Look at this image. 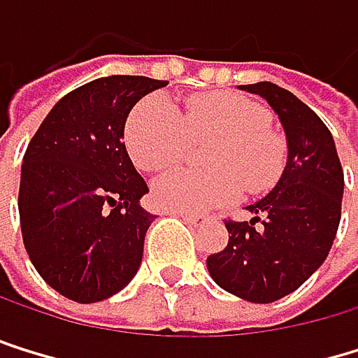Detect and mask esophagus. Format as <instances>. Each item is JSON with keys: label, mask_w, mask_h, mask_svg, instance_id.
Instances as JSON below:
<instances>
[{"label": "esophagus", "mask_w": 358, "mask_h": 358, "mask_svg": "<svg viewBox=\"0 0 358 358\" xmlns=\"http://www.w3.org/2000/svg\"><path fill=\"white\" fill-rule=\"evenodd\" d=\"M178 217H182L187 223H191V225H201V223H206V217L203 215H197V213H178Z\"/></svg>", "instance_id": "esophagus-1"}]
</instances>
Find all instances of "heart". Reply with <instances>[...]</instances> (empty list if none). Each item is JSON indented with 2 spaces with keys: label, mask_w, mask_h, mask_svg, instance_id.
<instances>
[{
  "label": "heart",
  "mask_w": 358,
  "mask_h": 358,
  "mask_svg": "<svg viewBox=\"0 0 358 358\" xmlns=\"http://www.w3.org/2000/svg\"><path fill=\"white\" fill-rule=\"evenodd\" d=\"M268 111L234 92L197 94L178 111L161 96L135 105L124 143L141 171H161L189 152L191 141H208L201 161L210 169H176L152 187L159 208L206 213L249 195L271 191L285 169V139L268 127Z\"/></svg>",
  "instance_id": "heart-1"
}]
</instances>
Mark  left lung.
<instances>
[{
	"mask_svg": "<svg viewBox=\"0 0 358 358\" xmlns=\"http://www.w3.org/2000/svg\"><path fill=\"white\" fill-rule=\"evenodd\" d=\"M241 90L262 96L279 115L287 163L275 189L247 206L251 221H225L227 247L206 259L225 292L273 303L322 266L341 219L343 169L324 122L292 92L259 81Z\"/></svg>",
	"mask_w": 358,
	"mask_h": 358,
	"instance_id": "1",
	"label": "left lung"
}]
</instances>
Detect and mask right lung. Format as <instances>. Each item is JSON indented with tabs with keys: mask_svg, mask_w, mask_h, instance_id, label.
<instances>
[{
	"mask_svg": "<svg viewBox=\"0 0 358 358\" xmlns=\"http://www.w3.org/2000/svg\"><path fill=\"white\" fill-rule=\"evenodd\" d=\"M167 81L111 75L68 92L31 137L21 167L19 217L34 268L77 303H99L135 277L155 215L139 206L124 124Z\"/></svg>",
	"mask_w": 358,
	"mask_h": 358,
	"instance_id": "add662e5",
	"label": "right lung"
}]
</instances>
